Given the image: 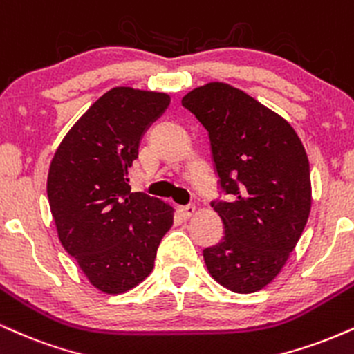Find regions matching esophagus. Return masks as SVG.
<instances>
[{"label": "esophagus", "mask_w": 354, "mask_h": 354, "mask_svg": "<svg viewBox=\"0 0 354 354\" xmlns=\"http://www.w3.org/2000/svg\"><path fill=\"white\" fill-rule=\"evenodd\" d=\"M195 212H197V209H195V205H182V207H178V214H180L184 218H190L195 214Z\"/></svg>", "instance_id": "esophagus-1"}]
</instances>
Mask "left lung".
I'll return each instance as SVG.
<instances>
[{
    "label": "left lung",
    "instance_id": "left-lung-1",
    "mask_svg": "<svg viewBox=\"0 0 354 354\" xmlns=\"http://www.w3.org/2000/svg\"><path fill=\"white\" fill-rule=\"evenodd\" d=\"M182 104L209 131L220 184L230 202L214 203L223 242L203 252L207 270L234 293L275 280L311 210L310 162L292 124L227 82H207Z\"/></svg>",
    "mask_w": 354,
    "mask_h": 354
}]
</instances>
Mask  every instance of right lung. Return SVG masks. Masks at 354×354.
Segmentation results:
<instances>
[{"label": "right lung", "instance_id": "add662e5", "mask_svg": "<svg viewBox=\"0 0 354 354\" xmlns=\"http://www.w3.org/2000/svg\"><path fill=\"white\" fill-rule=\"evenodd\" d=\"M169 104L167 93L112 87L69 129L49 165L59 242L102 293H126L144 281L174 225V207L131 192L127 172L144 131Z\"/></svg>", "mask_w": 354, "mask_h": 354}]
</instances>
